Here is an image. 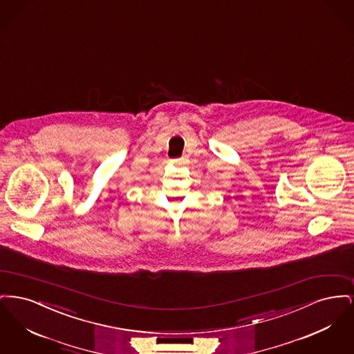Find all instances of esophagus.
<instances>
[{"label":"esophagus","instance_id":"obj_1","mask_svg":"<svg viewBox=\"0 0 354 354\" xmlns=\"http://www.w3.org/2000/svg\"><path fill=\"white\" fill-rule=\"evenodd\" d=\"M175 165H185L187 163V159H185V156L183 158H180V159H175V160H172Z\"/></svg>","mask_w":354,"mask_h":354}]
</instances>
